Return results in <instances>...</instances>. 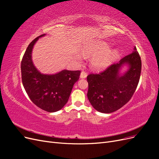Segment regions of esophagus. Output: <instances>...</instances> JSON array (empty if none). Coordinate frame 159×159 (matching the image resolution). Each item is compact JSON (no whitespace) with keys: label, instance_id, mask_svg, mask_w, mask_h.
Segmentation results:
<instances>
[{"label":"esophagus","instance_id":"1","mask_svg":"<svg viewBox=\"0 0 159 159\" xmlns=\"http://www.w3.org/2000/svg\"><path fill=\"white\" fill-rule=\"evenodd\" d=\"M88 75V74L87 72H85L84 71H82L81 72V75H80V78H85L86 77H87Z\"/></svg>","mask_w":159,"mask_h":159}]
</instances>
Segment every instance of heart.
Segmentation results:
<instances>
[{
  "label": "heart",
  "mask_w": 159,
  "mask_h": 159,
  "mask_svg": "<svg viewBox=\"0 0 159 159\" xmlns=\"http://www.w3.org/2000/svg\"><path fill=\"white\" fill-rule=\"evenodd\" d=\"M110 46L105 43L87 45L84 48V53L88 56L94 57L92 66L97 70H102L109 66L119 56L117 50H111Z\"/></svg>",
  "instance_id": "b5f03b06"
}]
</instances>
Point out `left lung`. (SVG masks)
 <instances>
[{"mask_svg":"<svg viewBox=\"0 0 159 159\" xmlns=\"http://www.w3.org/2000/svg\"><path fill=\"white\" fill-rule=\"evenodd\" d=\"M124 64L129 66V70L123 76L118 71ZM141 60L136 47L134 51L113 64L99 74L87 76L88 98L95 109L110 113L121 108L131 99L140 79Z\"/></svg>","mask_w":159,"mask_h":159,"instance_id":"8db88e82","label":"left lung"}]
</instances>
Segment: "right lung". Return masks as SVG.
<instances>
[{
	"mask_svg": "<svg viewBox=\"0 0 159 159\" xmlns=\"http://www.w3.org/2000/svg\"><path fill=\"white\" fill-rule=\"evenodd\" d=\"M42 34L28 45L21 61L22 81L28 97L37 107L48 112L60 110L68 102L81 71L62 70L54 75L42 74L32 61L33 46Z\"/></svg>",
	"mask_w": 159,
	"mask_h": 159,
	"instance_id": "obj_1",
	"label": "right lung"
}]
</instances>
